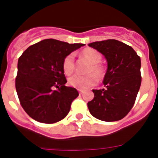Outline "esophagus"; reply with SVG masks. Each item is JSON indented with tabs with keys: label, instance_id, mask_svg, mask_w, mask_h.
<instances>
[{
	"label": "esophagus",
	"instance_id": "obj_1",
	"mask_svg": "<svg viewBox=\"0 0 158 158\" xmlns=\"http://www.w3.org/2000/svg\"><path fill=\"white\" fill-rule=\"evenodd\" d=\"M79 94H82V93H83V91H82L81 89H79Z\"/></svg>",
	"mask_w": 158,
	"mask_h": 158
}]
</instances>
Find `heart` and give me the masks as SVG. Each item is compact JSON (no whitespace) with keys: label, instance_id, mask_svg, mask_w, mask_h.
<instances>
[{"label":"heart","instance_id":"b5f03b06","mask_svg":"<svg viewBox=\"0 0 158 158\" xmlns=\"http://www.w3.org/2000/svg\"><path fill=\"white\" fill-rule=\"evenodd\" d=\"M81 56L91 63V66L88 69L89 74L82 76L75 74L69 79V84L77 89H85L91 86H94L98 83L99 79H102L105 74V69L100 63L102 55L98 51L94 48H87L81 52ZM62 69L64 74L70 75L74 70V58L72 54L64 57L62 63Z\"/></svg>","mask_w":158,"mask_h":158}]
</instances>
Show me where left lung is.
Here are the masks:
<instances>
[{
	"instance_id": "left-lung-1",
	"label": "left lung",
	"mask_w": 158,
	"mask_h": 158,
	"mask_svg": "<svg viewBox=\"0 0 158 158\" xmlns=\"http://www.w3.org/2000/svg\"><path fill=\"white\" fill-rule=\"evenodd\" d=\"M89 46L101 52L107 61L103 79L106 88L93 89L94 98L88 102L89 111L103 121L121 120L132 109L141 85L140 57L130 46L115 39Z\"/></svg>"
}]
</instances>
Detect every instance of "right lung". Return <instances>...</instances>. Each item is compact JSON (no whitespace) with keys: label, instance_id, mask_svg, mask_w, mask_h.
<instances>
[{"label":"right lung","instance_id":"1","mask_svg":"<svg viewBox=\"0 0 158 158\" xmlns=\"http://www.w3.org/2000/svg\"><path fill=\"white\" fill-rule=\"evenodd\" d=\"M84 45L45 39L30 46L19 58L16 92L22 107L33 120L53 124L68 115L79 93L64 85L67 80L62 63Z\"/></svg>","mask_w":158,"mask_h":158}]
</instances>
